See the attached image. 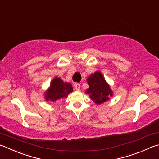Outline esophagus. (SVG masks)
I'll list each match as a JSON object with an SVG mask.
<instances>
[{"label": "esophagus", "instance_id": "obj_1", "mask_svg": "<svg viewBox=\"0 0 159 159\" xmlns=\"http://www.w3.org/2000/svg\"><path fill=\"white\" fill-rule=\"evenodd\" d=\"M74 86H75V89H76V90H79L80 88V85L79 83H76V84H74Z\"/></svg>", "mask_w": 159, "mask_h": 159}]
</instances>
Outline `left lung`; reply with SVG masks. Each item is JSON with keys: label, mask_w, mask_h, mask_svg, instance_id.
<instances>
[{"label": "left lung", "mask_w": 159, "mask_h": 159, "mask_svg": "<svg viewBox=\"0 0 159 159\" xmlns=\"http://www.w3.org/2000/svg\"><path fill=\"white\" fill-rule=\"evenodd\" d=\"M87 81L89 88L86 93L89 95L91 99L97 104L105 102L109 99V97L112 96L111 89L101 72L97 71L90 75Z\"/></svg>", "instance_id": "left-lung-1"}]
</instances>
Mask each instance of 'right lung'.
<instances>
[{"instance_id":"1","label":"right lung","mask_w":159,"mask_h":159,"mask_svg":"<svg viewBox=\"0 0 159 159\" xmlns=\"http://www.w3.org/2000/svg\"><path fill=\"white\" fill-rule=\"evenodd\" d=\"M73 91L72 86L69 83H64L60 78H55L52 80L49 89L46 92V100L55 102L57 99L66 98Z\"/></svg>"}]
</instances>
